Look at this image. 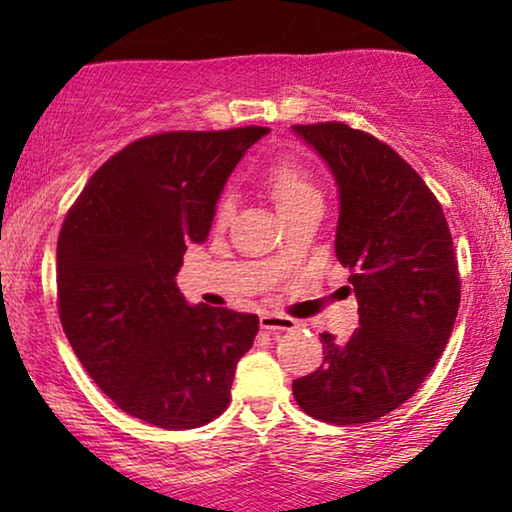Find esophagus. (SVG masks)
<instances>
[{"mask_svg": "<svg viewBox=\"0 0 512 512\" xmlns=\"http://www.w3.org/2000/svg\"><path fill=\"white\" fill-rule=\"evenodd\" d=\"M296 319L284 317V314H275V312H265L261 314V328L270 333H284V331H293L296 328Z\"/></svg>", "mask_w": 512, "mask_h": 512, "instance_id": "esophagus-1", "label": "esophagus"}]
</instances>
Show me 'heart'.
I'll list each match as a JSON object with an SVG mask.
<instances>
[{
	"mask_svg": "<svg viewBox=\"0 0 512 512\" xmlns=\"http://www.w3.org/2000/svg\"><path fill=\"white\" fill-rule=\"evenodd\" d=\"M265 188H268L279 214L291 212V209L307 205V202H321V191L314 184L312 174L291 158H282L268 167ZM230 214H233V200L226 195L216 205V221L228 223Z\"/></svg>",
	"mask_w": 512,
	"mask_h": 512,
	"instance_id": "1",
	"label": "heart"
}]
</instances>
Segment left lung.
Instances as JSON below:
<instances>
[{
    "label": "left lung",
    "instance_id": "1",
    "mask_svg": "<svg viewBox=\"0 0 512 512\" xmlns=\"http://www.w3.org/2000/svg\"><path fill=\"white\" fill-rule=\"evenodd\" d=\"M333 172L335 256L349 268L359 328L321 333L324 363L293 380L303 412L328 424L375 422L426 380L459 312V268L443 207L380 139L345 123L293 125Z\"/></svg>",
    "mask_w": 512,
    "mask_h": 512
}]
</instances>
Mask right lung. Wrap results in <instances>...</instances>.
Here are the masks:
<instances>
[{
    "label": "right lung",
    "mask_w": 512,
    "mask_h": 512,
    "mask_svg": "<svg viewBox=\"0 0 512 512\" xmlns=\"http://www.w3.org/2000/svg\"><path fill=\"white\" fill-rule=\"evenodd\" d=\"M268 128L160 132L111 156L58 237L62 328L97 387L160 429H195L228 408L256 314L188 305L186 247L202 244L230 172Z\"/></svg>",
    "instance_id": "1"
}]
</instances>
